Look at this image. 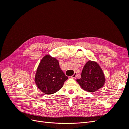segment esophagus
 Here are the masks:
<instances>
[{
    "label": "esophagus",
    "instance_id": "obj_1",
    "mask_svg": "<svg viewBox=\"0 0 129 129\" xmlns=\"http://www.w3.org/2000/svg\"><path fill=\"white\" fill-rule=\"evenodd\" d=\"M76 74H77V73H76V72H75V73H74V74H73V75L71 76V77L73 78V79H75V78L76 76Z\"/></svg>",
    "mask_w": 129,
    "mask_h": 129
}]
</instances>
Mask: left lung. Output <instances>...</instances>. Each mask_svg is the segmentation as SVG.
Returning a JSON list of instances; mask_svg holds the SVG:
<instances>
[{"label": "left lung", "instance_id": "obj_1", "mask_svg": "<svg viewBox=\"0 0 129 129\" xmlns=\"http://www.w3.org/2000/svg\"><path fill=\"white\" fill-rule=\"evenodd\" d=\"M76 81L84 90L92 92L103 86L105 77L99 64L96 62L89 61L84 66L81 77Z\"/></svg>", "mask_w": 129, "mask_h": 129}]
</instances>
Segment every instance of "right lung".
Here are the masks:
<instances>
[{
    "label": "right lung",
    "mask_w": 129,
    "mask_h": 129,
    "mask_svg": "<svg viewBox=\"0 0 129 129\" xmlns=\"http://www.w3.org/2000/svg\"><path fill=\"white\" fill-rule=\"evenodd\" d=\"M68 79L60 68L59 62L47 55L41 60L37 69L35 81L38 88L49 95L59 90Z\"/></svg>",
    "instance_id": "add662e5"
}]
</instances>
